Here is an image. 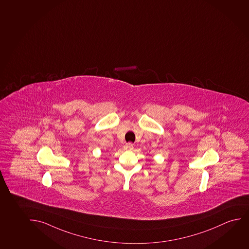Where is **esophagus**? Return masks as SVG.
Wrapping results in <instances>:
<instances>
[{
    "mask_svg": "<svg viewBox=\"0 0 249 249\" xmlns=\"http://www.w3.org/2000/svg\"><path fill=\"white\" fill-rule=\"evenodd\" d=\"M133 144L130 142V143L125 144L124 148V150L131 151L133 150Z\"/></svg>",
    "mask_w": 249,
    "mask_h": 249,
    "instance_id": "1",
    "label": "esophagus"
}]
</instances>
